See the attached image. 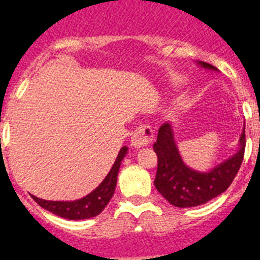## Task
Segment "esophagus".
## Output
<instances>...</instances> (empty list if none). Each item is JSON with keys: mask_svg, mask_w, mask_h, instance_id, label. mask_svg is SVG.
<instances>
[{"mask_svg": "<svg viewBox=\"0 0 260 260\" xmlns=\"http://www.w3.org/2000/svg\"><path fill=\"white\" fill-rule=\"evenodd\" d=\"M153 139V130L150 126L141 125L134 132L132 137V146L135 148H142L144 146H148V144L152 142Z\"/></svg>", "mask_w": 260, "mask_h": 260, "instance_id": "obj_1", "label": "esophagus"}]
</instances>
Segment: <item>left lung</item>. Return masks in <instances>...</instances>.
Segmentation results:
<instances>
[{"label":"left lung","instance_id":"8db88e82","mask_svg":"<svg viewBox=\"0 0 260 260\" xmlns=\"http://www.w3.org/2000/svg\"><path fill=\"white\" fill-rule=\"evenodd\" d=\"M206 70L217 71L207 62L197 61ZM245 126L238 142V150L207 172L195 171L183 162L174 141L173 126L164 123L160 126L157 141L153 151L157 155V172L155 187L174 207L187 208L207 203L228 189L238 173L245 153Z\"/></svg>","mask_w":260,"mask_h":260}]
</instances>
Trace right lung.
<instances>
[{
    "instance_id": "1",
    "label": "right lung",
    "mask_w": 260,
    "mask_h": 260,
    "mask_svg": "<svg viewBox=\"0 0 260 260\" xmlns=\"http://www.w3.org/2000/svg\"><path fill=\"white\" fill-rule=\"evenodd\" d=\"M126 153H127V147L123 146L119 150L113 167L109 171V173L107 174V177L103 180V182L93 191H91L83 198L70 202L45 201V199H40L38 197H34V195H32V198L39 206H41L47 211H50L54 215L59 216V217H63V219L84 220L95 217L99 213L103 212V210L107 207V204L109 203V201L113 197L119 167H121V162H122Z\"/></svg>"
}]
</instances>
